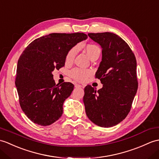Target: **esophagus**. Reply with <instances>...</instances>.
<instances>
[{
  "label": "esophagus",
  "mask_w": 159,
  "mask_h": 159,
  "mask_svg": "<svg viewBox=\"0 0 159 159\" xmlns=\"http://www.w3.org/2000/svg\"><path fill=\"white\" fill-rule=\"evenodd\" d=\"M75 87L76 88H80V87H83V86H82V85H80V84H76L75 85Z\"/></svg>",
  "instance_id": "esophagus-1"
}]
</instances>
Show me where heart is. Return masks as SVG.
<instances>
[{
	"mask_svg": "<svg viewBox=\"0 0 159 159\" xmlns=\"http://www.w3.org/2000/svg\"><path fill=\"white\" fill-rule=\"evenodd\" d=\"M85 50L88 56L90 57V59L95 53H100V49L95 45H88L85 48ZM77 51H78V47L76 46L72 47V49L68 51L66 57V62L70 63L74 60V59H75ZM90 75V70L80 68H75L70 72V76L73 79H75L76 81H79V82H84V81H85L87 79L88 76Z\"/></svg>",
	"mask_w": 159,
	"mask_h": 159,
	"instance_id": "obj_1",
	"label": "heart"
}]
</instances>
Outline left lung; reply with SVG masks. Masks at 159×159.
Instances as JSON below:
<instances>
[{
    "label": "left lung",
    "mask_w": 159,
    "mask_h": 159,
    "mask_svg": "<svg viewBox=\"0 0 159 159\" xmlns=\"http://www.w3.org/2000/svg\"><path fill=\"white\" fill-rule=\"evenodd\" d=\"M102 47V59L95 78L103 87L97 91L84 88L83 102L87 116L102 127H111L124 120L130 112L137 93V62L128 44L111 32L89 33Z\"/></svg>",
    "instance_id": "obj_1"
}]
</instances>
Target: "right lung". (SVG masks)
<instances>
[{
  "instance_id": "obj_1",
  "label": "right lung",
  "mask_w": 159,
  "mask_h": 159,
  "mask_svg": "<svg viewBox=\"0 0 159 159\" xmlns=\"http://www.w3.org/2000/svg\"><path fill=\"white\" fill-rule=\"evenodd\" d=\"M87 39L80 32L52 33L33 40L20 55L16 86L21 108L33 123L47 126L62 115L74 84L65 82L58 86L52 72L64 66L68 51Z\"/></svg>"
}]
</instances>
